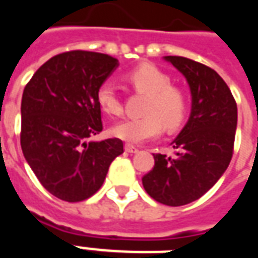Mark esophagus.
<instances>
[{
  "mask_svg": "<svg viewBox=\"0 0 258 258\" xmlns=\"http://www.w3.org/2000/svg\"><path fill=\"white\" fill-rule=\"evenodd\" d=\"M124 149H125V152H128V153H135V152H138V148L134 145H131V144H125Z\"/></svg>",
  "mask_w": 258,
  "mask_h": 258,
  "instance_id": "esophagus-1",
  "label": "esophagus"
}]
</instances>
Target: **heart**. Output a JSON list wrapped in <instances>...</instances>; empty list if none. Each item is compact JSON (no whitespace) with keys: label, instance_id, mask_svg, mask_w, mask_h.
I'll use <instances>...</instances> for the list:
<instances>
[{"label":"heart","instance_id":"heart-1","mask_svg":"<svg viewBox=\"0 0 258 258\" xmlns=\"http://www.w3.org/2000/svg\"><path fill=\"white\" fill-rule=\"evenodd\" d=\"M125 79L137 92L148 95L144 109L146 116L116 124L112 128L113 135L127 142H142L160 134L163 124L168 130L181 125L188 112V98L179 87L173 85V80L166 72L155 64L142 63L131 69ZM96 103L107 116L123 113V101L110 81H103L98 87Z\"/></svg>","mask_w":258,"mask_h":258}]
</instances>
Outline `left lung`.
<instances>
[{"instance_id":"obj_1","label":"left lung","mask_w":258,"mask_h":258,"mask_svg":"<svg viewBox=\"0 0 258 258\" xmlns=\"http://www.w3.org/2000/svg\"><path fill=\"white\" fill-rule=\"evenodd\" d=\"M190 87V117L173 141L174 156L153 155L155 166L142 177L148 195L166 206L199 199L220 179L233 155L238 107L216 70L184 56H166Z\"/></svg>"}]
</instances>
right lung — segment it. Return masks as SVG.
<instances>
[{
  "instance_id": "right-lung-1",
  "label": "right lung",
  "mask_w": 258,
  "mask_h": 258,
  "mask_svg": "<svg viewBox=\"0 0 258 258\" xmlns=\"http://www.w3.org/2000/svg\"><path fill=\"white\" fill-rule=\"evenodd\" d=\"M110 55L69 51L47 60L22 96L20 146L45 189L64 202L99 190L123 141L87 142L103 128L96 90L117 68Z\"/></svg>"
}]
</instances>
